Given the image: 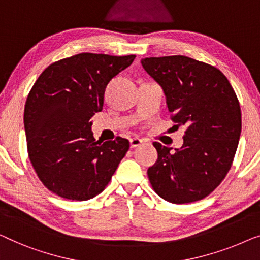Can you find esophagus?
Segmentation results:
<instances>
[{
	"mask_svg": "<svg viewBox=\"0 0 260 260\" xmlns=\"http://www.w3.org/2000/svg\"><path fill=\"white\" fill-rule=\"evenodd\" d=\"M141 144H142V140H140V139H139V138H133V139H131V140H129L131 148L139 147V146H140Z\"/></svg>",
	"mask_w": 260,
	"mask_h": 260,
	"instance_id": "34e87169",
	"label": "esophagus"
}]
</instances>
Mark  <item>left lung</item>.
Masks as SVG:
<instances>
[{
    "label": "left lung",
    "instance_id": "8db88e82",
    "mask_svg": "<svg viewBox=\"0 0 260 260\" xmlns=\"http://www.w3.org/2000/svg\"><path fill=\"white\" fill-rule=\"evenodd\" d=\"M145 71L162 87L171 119L185 127L184 144L153 142L158 160L147 174L156 194L173 204L204 199L232 166L241 132V112L231 83L218 68L194 58L146 57Z\"/></svg>",
    "mask_w": 260,
    "mask_h": 260
}]
</instances>
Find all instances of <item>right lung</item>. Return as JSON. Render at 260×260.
Instances as JSON below:
<instances>
[{
    "instance_id": "right-lung-1",
    "label": "right lung",
    "mask_w": 260,
    "mask_h": 260,
    "mask_svg": "<svg viewBox=\"0 0 260 260\" xmlns=\"http://www.w3.org/2000/svg\"><path fill=\"white\" fill-rule=\"evenodd\" d=\"M134 58L81 53L54 62L35 81L24 106L25 139L29 160L50 192L83 202L111 181L129 142L96 141L90 119L102 111L109 81Z\"/></svg>"
}]
</instances>
